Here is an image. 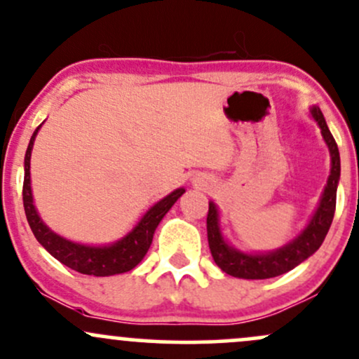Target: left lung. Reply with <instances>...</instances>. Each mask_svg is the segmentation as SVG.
<instances>
[{
    "mask_svg": "<svg viewBox=\"0 0 359 359\" xmlns=\"http://www.w3.org/2000/svg\"><path fill=\"white\" fill-rule=\"evenodd\" d=\"M312 116L316 118L317 125L320 126L323 137L327 143L329 151H331V175L327 179L323 199H320L319 208L307 228L290 241L288 245L283 246L277 251L263 255H246L241 251H236L222 240V234L219 231V224H217V209L212 203H209L208 211V241L209 250L222 271H226L231 277L246 278V280H263L278 277V275L287 273L288 270L295 269L300 265L304 259H307L311 255H314L319 246L323 245L325 234L331 228L332 217L336 211V191L337 182H339L341 175V160L339 150H337L336 140L332 138L331 131H329L323 111L319 108H312Z\"/></svg>",
    "mask_w": 359,
    "mask_h": 359,
    "instance_id": "left-lung-1",
    "label": "left lung"
}]
</instances>
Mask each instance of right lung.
Returning <instances> with one entry per match:
<instances>
[{
  "mask_svg": "<svg viewBox=\"0 0 359 359\" xmlns=\"http://www.w3.org/2000/svg\"><path fill=\"white\" fill-rule=\"evenodd\" d=\"M42 126V125H40ZM40 126L36 128L32 135L30 143H28L27 154H25V179H23V208L27 214V221L34 231L36 241L43 246L53 258L59 259L69 269L79 271L84 275H94V277H109V275L125 273L138 265L143 257L150 248L154 233L162 221V217L168 212V209L177 203L180 196L185 192V189H177L167 197H163L160 203H156L154 208L147 211L142 221L135 226L131 233H128L123 240L111 246H86L79 243H72L69 240L55 234L36 214L34 205V197H32L30 187V155L36 133Z\"/></svg>",
  "mask_w": 359,
  "mask_h": 359,
  "instance_id": "right-lung-1",
  "label": "right lung"
}]
</instances>
